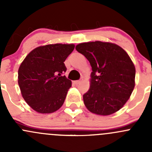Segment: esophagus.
Returning <instances> with one entry per match:
<instances>
[{
  "instance_id": "obj_1",
  "label": "esophagus",
  "mask_w": 152,
  "mask_h": 152,
  "mask_svg": "<svg viewBox=\"0 0 152 152\" xmlns=\"http://www.w3.org/2000/svg\"><path fill=\"white\" fill-rule=\"evenodd\" d=\"M81 82H82V80H77V81H74V83L76 84V85H79V84H80Z\"/></svg>"
}]
</instances>
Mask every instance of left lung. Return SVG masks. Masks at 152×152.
<instances>
[{"label":"left lung","mask_w":152,"mask_h":152,"mask_svg":"<svg viewBox=\"0 0 152 152\" xmlns=\"http://www.w3.org/2000/svg\"><path fill=\"white\" fill-rule=\"evenodd\" d=\"M76 49L87 58L93 70L90 89L83 95L85 107L99 115L118 111L135 85V67L128 53L116 44L101 41L78 44Z\"/></svg>","instance_id":"obj_1"}]
</instances>
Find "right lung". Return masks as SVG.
<instances>
[{"label":"right lung","mask_w":152,"mask_h":152,"mask_svg":"<svg viewBox=\"0 0 152 152\" xmlns=\"http://www.w3.org/2000/svg\"><path fill=\"white\" fill-rule=\"evenodd\" d=\"M73 44H50L32 50L18 69V85L23 98L34 111L48 114L65 102L71 81L65 76L64 62Z\"/></svg>","instance_id":"obj_1"}]
</instances>
